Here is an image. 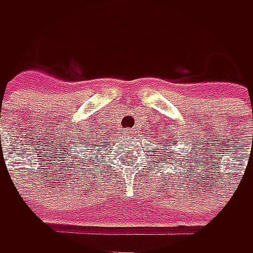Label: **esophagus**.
<instances>
[{
	"instance_id": "obj_1",
	"label": "esophagus",
	"mask_w": 253,
	"mask_h": 253,
	"mask_svg": "<svg viewBox=\"0 0 253 253\" xmlns=\"http://www.w3.org/2000/svg\"><path fill=\"white\" fill-rule=\"evenodd\" d=\"M132 133H133V130H126V135H127V136L132 135Z\"/></svg>"
}]
</instances>
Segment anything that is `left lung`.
Masks as SVG:
<instances>
[{
    "instance_id": "left-lung-1",
    "label": "left lung",
    "mask_w": 253,
    "mask_h": 253,
    "mask_svg": "<svg viewBox=\"0 0 253 253\" xmlns=\"http://www.w3.org/2000/svg\"><path fill=\"white\" fill-rule=\"evenodd\" d=\"M165 141H167V138H165ZM164 144H165V142H164ZM165 156H168V157H169L171 154H165ZM172 156H175V154H172Z\"/></svg>"
}]
</instances>
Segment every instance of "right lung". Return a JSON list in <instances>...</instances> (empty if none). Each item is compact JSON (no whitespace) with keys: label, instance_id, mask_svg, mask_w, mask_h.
Here are the masks:
<instances>
[{"label":"right lung","instance_id":"1","mask_svg":"<svg viewBox=\"0 0 253 253\" xmlns=\"http://www.w3.org/2000/svg\"><path fill=\"white\" fill-rule=\"evenodd\" d=\"M94 144H96V142H93V144H91V145H94ZM85 148H86V150H88V147H85ZM82 153H84V151H82ZM82 156H84V157H86V154H82ZM76 162H78V160H76Z\"/></svg>","mask_w":253,"mask_h":253}]
</instances>
